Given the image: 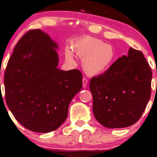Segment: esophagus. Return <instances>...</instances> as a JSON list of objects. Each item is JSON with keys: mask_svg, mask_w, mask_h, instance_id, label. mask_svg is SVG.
Returning a JSON list of instances; mask_svg holds the SVG:
<instances>
[{"mask_svg": "<svg viewBox=\"0 0 157 157\" xmlns=\"http://www.w3.org/2000/svg\"><path fill=\"white\" fill-rule=\"evenodd\" d=\"M87 84H88V80L86 78V77H83V78H82V87L86 88Z\"/></svg>", "mask_w": 157, "mask_h": 157, "instance_id": "34e87169", "label": "esophagus"}]
</instances>
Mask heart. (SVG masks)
Here are the masks:
<instances>
[{
	"label": "heart",
	"instance_id": "1",
	"mask_svg": "<svg viewBox=\"0 0 157 157\" xmlns=\"http://www.w3.org/2000/svg\"><path fill=\"white\" fill-rule=\"evenodd\" d=\"M73 51L82 58L81 66L83 71L92 76L107 71L116 58L114 48L111 45L89 35L77 40L73 45ZM65 56L68 62L74 63L73 52L71 48L66 47Z\"/></svg>",
	"mask_w": 157,
	"mask_h": 157
}]
</instances>
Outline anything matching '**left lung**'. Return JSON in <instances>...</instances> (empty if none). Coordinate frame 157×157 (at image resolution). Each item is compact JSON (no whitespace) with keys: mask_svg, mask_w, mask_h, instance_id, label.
<instances>
[{"mask_svg":"<svg viewBox=\"0 0 157 157\" xmlns=\"http://www.w3.org/2000/svg\"><path fill=\"white\" fill-rule=\"evenodd\" d=\"M152 71L140 51L130 48L89 88L94 117L104 127L122 128L141 117L151 97Z\"/></svg>","mask_w":157,"mask_h":157,"instance_id":"left-lung-1","label":"left lung"}]
</instances>
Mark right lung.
I'll return each instance as SVG.
<instances>
[{"mask_svg": "<svg viewBox=\"0 0 157 157\" xmlns=\"http://www.w3.org/2000/svg\"><path fill=\"white\" fill-rule=\"evenodd\" d=\"M55 41L40 29L21 37L8 61L4 75L7 106L29 130L51 132L66 120L70 102L82 89L79 70L57 68Z\"/></svg>", "mask_w": 157, "mask_h": 157, "instance_id": "add662e5", "label": "right lung"}]
</instances>
